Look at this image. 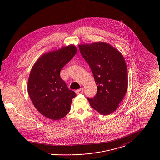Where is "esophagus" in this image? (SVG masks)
<instances>
[{
	"instance_id": "1",
	"label": "esophagus",
	"mask_w": 160,
	"mask_h": 160,
	"mask_svg": "<svg viewBox=\"0 0 160 160\" xmlns=\"http://www.w3.org/2000/svg\"><path fill=\"white\" fill-rule=\"evenodd\" d=\"M83 92V88H80V89H78V90H76V93L77 95H79V94L82 93Z\"/></svg>"
}]
</instances>
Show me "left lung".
I'll use <instances>...</instances> for the list:
<instances>
[{
	"label": "left lung",
	"mask_w": 160,
	"mask_h": 160,
	"mask_svg": "<svg viewBox=\"0 0 160 160\" xmlns=\"http://www.w3.org/2000/svg\"><path fill=\"white\" fill-rule=\"evenodd\" d=\"M89 65L97 86V93L88 98L91 106L102 115H108L119 107L128 88V72L122 53L104 42L78 45Z\"/></svg>",
	"instance_id": "8db88e82"
}]
</instances>
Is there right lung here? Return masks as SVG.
Wrapping results in <instances>:
<instances>
[{
  "label": "right lung",
  "mask_w": 160,
  "mask_h": 160,
  "mask_svg": "<svg viewBox=\"0 0 160 160\" xmlns=\"http://www.w3.org/2000/svg\"><path fill=\"white\" fill-rule=\"evenodd\" d=\"M77 53L74 44L41 55L31 69L28 91L38 112L46 118L59 120L68 113L72 99L76 97L61 78L62 68Z\"/></svg>",
  "instance_id": "1"
}]
</instances>
